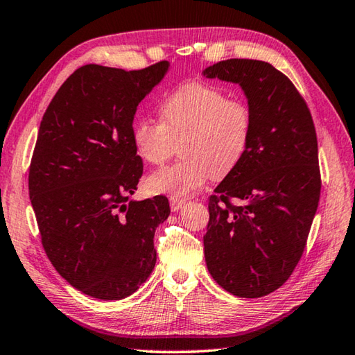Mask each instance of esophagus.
Listing matches in <instances>:
<instances>
[{"mask_svg": "<svg viewBox=\"0 0 355 355\" xmlns=\"http://www.w3.org/2000/svg\"><path fill=\"white\" fill-rule=\"evenodd\" d=\"M183 205H184V200L171 197V209H172V212H177V211L182 209Z\"/></svg>", "mask_w": 355, "mask_h": 355, "instance_id": "34e87169", "label": "esophagus"}]
</instances>
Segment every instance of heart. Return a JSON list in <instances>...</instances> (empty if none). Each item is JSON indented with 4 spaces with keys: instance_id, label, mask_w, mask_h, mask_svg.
<instances>
[{
    "instance_id": "1",
    "label": "heart",
    "mask_w": 355,
    "mask_h": 355,
    "mask_svg": "<svg viewBox=\"0 0 355 355\" xmlns=\"http://www.w3.org/2000/svg\"><path fill=\"white\" fill-rule=\"evenodd\" d=\"M159 121L138 118L132 143L146 163L162 164L175 154L182 159L150 173L154 193L184 198L207 180L231 173L245 158L252 140L254 116L241 98H229L223 89L192 81L173 89L158 106Z\"/></svg>"
}]
</instances>
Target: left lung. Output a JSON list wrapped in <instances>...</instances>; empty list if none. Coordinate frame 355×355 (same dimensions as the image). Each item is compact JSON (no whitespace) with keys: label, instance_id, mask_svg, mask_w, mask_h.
Returning a JSON list of instances; mask_svg holds the SVG:
<instances>
[{"label":"left lung","instance_id":"obj_1","mask_svg":"<svg viewBox=\"0 0 355 355\" xmlns=\"http://www.w3.org/2000/svg\"><path fill=\"white\" fill-rule=\"evenodd\" d=\"M203 75L239 85L254 116L245 158L209 198L206 266L232 295L263 297L293 274L317 212L322 180L314 121L295 86L269 62L232 58Z\"/></svg>","mask_w":355,"mask_h":355}]
</instances>
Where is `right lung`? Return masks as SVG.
Instances as JSON below:
<instances>
[{
	"mask_svg": "<svg viewBox=\"0 0 355 355\" xmlns=\"http://www.w3.org/2000/svg\"><path fill=\"white\" fill-rule=\"evenodd\" d=\"M169 71L86 64L69 76L41 120L29 196L41 243L71 286L121 300L155 268V229L169 217L163 196L134 201L143 162L132 143L140 101Z\"/></svg>",
	"mask_w": 355,
	"mask_h": 355,
	"instance_id": "right-lung-1",
	"label": "right lung"
}]
</instances>
